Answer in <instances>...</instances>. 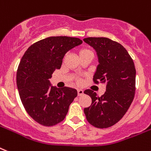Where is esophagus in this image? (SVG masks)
<instances>
[{"label": "esophagus", "instance_id": "esophagus-1", "mask_svg": "<svg viewBox=\"0 0 151 151\" xmlns=\"http://www.w3.org/2000/svg\"><path fill=\"white\" fill-rule=\"evenodd\" d=\"M83 94V91L81 89L78 90V96H81V95Z\"/></svg>", "mask_w": 151, "mask_h": 151}]
</instances>
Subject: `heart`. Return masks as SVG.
<instances>
[{"mask_svg":"<svg viewBox=\"0 0 151 151\" xmlns=\"http://www.w3.org/2000/svg\"><path fill=\"white\" fill-rule=\"evenodd\" d=\"M88 53H91L89 50H87V49H81V50H80L79 52H78V54H79V57L83 55V54H88ZM78 83H81V80H78Z\"/></svg>","mask_w":151,"mask_h":151,"instance_id":"heart-1","label":"heart"}]
</instances>
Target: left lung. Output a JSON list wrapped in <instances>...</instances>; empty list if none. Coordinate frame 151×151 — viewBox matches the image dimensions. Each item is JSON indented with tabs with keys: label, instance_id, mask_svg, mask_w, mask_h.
I'll list each match as a JSON object with an SVG mask.
<instances>
[{
	"label": "left lung",
	"instance_id": "1",
	"mask_svg": "<svg viewBox=\"0 0 151 151\" xmlns=\"http://www.w3.org/2000/svg\"><path fill=\"white\" fill-rule=\"evenodd\" d=\"M83 41L97 53L98 65L93 81L106 85V92L101 97L91 90L84 91L92 103L83 111L91 125L107 128L118 122L132 103L136 70L132 58L121 44L107 37H87Z\"/></svg>",
	"mask_w": 151,
	"mask_h": 151
}]
</instances>
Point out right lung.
Returning <instances> with one entry per match:
<instances>
[{
  "label": "right lung",
  "mask_w": 151,
  "mask_h": 151,
  "mask_svg": "<svg viewBox=\"0 0 151 151\" xmlns=\"http://www.w3.org/2000/svg\"><path fill=\"white\" fill-rule=\"evenodd\" d=\"M82 43L76 37H50L32 44L21 58L17 72L19 95L27 114L40 124L54 126L63 121L78 96L76 89H59L49 80L60 68L66 53Z\"/></svg>",
  "instance_id": "obj_1"
}]
</instances>
